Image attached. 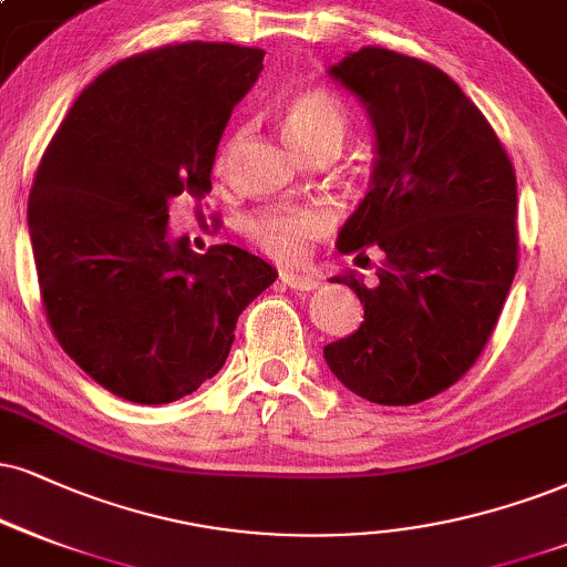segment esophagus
I'll return each instance as SVG.
<instances>
[{"label": "esophagus", "instance_id": "obj_1", "mask_svg": "<svg viewBox=\"0 0 567 567\" xmlns=\"http://www.w3.org/2000/svg\"><path fill=\"white\" fill-rule=\"evenodd\" d=\"M281 284L289 286L295 291H312L318 286V278L310 272H297V270H281Z\"/></svg>", "mask_w": 567, "mask_h": 567}]
</instances>
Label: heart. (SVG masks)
I'll use <instances>...</instances> for the list:
<instances>
[{
  "mask_svg": "<svg viewBox=\"0 0 567 567\" xmlns=\"http://www.w3.org/2000/svg\"><path fill=\"white\" fill-rule=\"evenodd\" d=\"M284 128L289 142L299 152H310L323 144L344 142L349 131V113L339 96L323 89L299 91L289 102L284 115ZM241 136H234L226 146V152H234ZM326 209L318 207H278L270 213L257 215L249 220V234L260 247L272 257L281 260H299L305 255L307 241L312 236L323 234L328 228Z\"/></svg>",
  "mask_w": 567,
  "mask_h": 567,
  "instance_id": "1",
  "label": "heart"
}]
</instances>
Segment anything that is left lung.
<instances>
[{
  "mask_svg": "<svg viewBox=\"0 0 567 567\" xmlns=\"http://www.w3.org/2000/svg\"><path fill=\"white\" fill-rule=\"evenodd\" d=\"M358 96L373 128L365 199L337 249L370 262L375 284H347L365 307L323 358L349 391L375 404H417L478 360L518 270V186L481 110L429 62L362 47L328 68Z\"/></svg>",
  "mask_w": 567,
  "mask_h": 567,
  "instance_id": "obj_1",
  "label": "left lung"
}]
</instances>
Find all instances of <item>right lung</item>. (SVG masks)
I'll use <instances>...</instances> for the list:
<instances>
[{
    "label": "right lung",
    "mask_w": 567,
    "mask_h": 567,
    "mask_svg": "<svg viewBox=\"0 0 567 567\" xmlns=\"http://www.w3.org/2000/svg\"><path fill=\"white\" fill-rule=\"evenodd\" d=\"M262 49L188 41L117 62L49 142L28 197L41 302L60 347L115 396L167 404L226 365L236 320L278 270L234 244L197 255L171 202L205 199Z\"/></svg>",
    "instance_id": "add662e5"
}]
</instances>
